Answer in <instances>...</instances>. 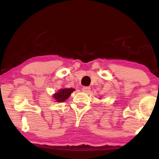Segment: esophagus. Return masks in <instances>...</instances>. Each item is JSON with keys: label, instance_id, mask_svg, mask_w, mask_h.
<instances>
[{"label": "esophagus", "instance_id": "1", "mask_svg": "<svg viewBox=\"0 0 159 159\" xmlns=\"http://www.w3.org/2000/svg\"><path fill=\"white\" fill-rule=\"evenodd\" d=\"M83 91L85 93H89L90 91V87H87V86H85V87L83 88Z\"/></svg>", "mask_w": 159, "mask_h": 159}]
</instances>
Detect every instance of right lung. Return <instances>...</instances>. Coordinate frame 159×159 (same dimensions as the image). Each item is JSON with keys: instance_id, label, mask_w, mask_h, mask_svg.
Wrapping results in <instances>:
<instances>
[{"instance_id": "right-lung-1", "label": "right lung", "mask_w": 159, "mask_h": 159, "mask_svg": "<svg viewBox=\"0 0 159 159\" xmlns=\"http://www.w3.org/2000/svg\"><path fill=\"white\" fill-rule=\"evenodd\" d=\"M74 88H64L60 89L57 93L53 95V98L57 102H62L69 98L72 92H74Z\"/></svg>"}]
</instances>
